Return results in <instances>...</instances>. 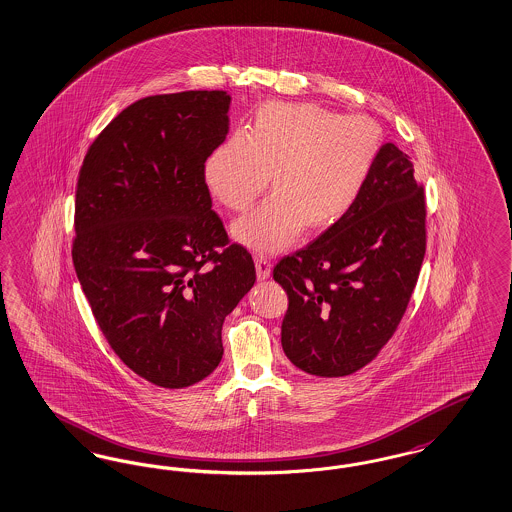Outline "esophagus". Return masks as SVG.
<instances>
[{"mask_svg":"<svg viewBox=\"0 0 512 512\" xmlns=\"http://www.w3.org/2000/svg\"><path fill=\"white\" fill-rule=\"evenodd\" d=\"M255 268H257V278L259 280H266L270 276L272 270V263L266 255H255Z\"/></svg>","mask_w":512,"mask_h":512,"instance_id":"obj_1","label":"esophagus"}]
</instances>
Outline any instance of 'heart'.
<instances>
[{
  "label": "heart",
  "instance_id": "1",
  "mask_svg": "<svg viewBox=\"0 0 512 512\" xmlns=\"http://www.w3.org/2000/svg\"><path fill=\"white\" fill-rule=\"evenodd\" d=\"M381 131L366 116H337L320 104L266 103L246 135L234 133L205 162V183L221 204L246 211L270 184L274 194L234 225L257 251H280L310 230L339 221L368 181Z\"/></svg>",
  "mask_w": 512,
  "mask_h": 512
}]
</instances>
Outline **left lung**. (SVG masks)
Returning <instances> with one entry per match:
<instances>
[{
  "label": "left lung",
  "mask_w": 512,
  "mask_h": 512,
  "mask_svg": "<svg viewBox=\"0 0 512 512\" xmlns=\"http://www.w3.org/2000/svg\"><path fill=\"white\" fill-rule=\"evenodd\" d=\"M425 223V190L408 154L383 144L347 213L274 266L289 299L282 347L293 366L345 377L381 352L417 284Z\"/></svg>",
  "instance_id": "8db88e82"
}]
</instances>
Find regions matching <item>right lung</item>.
Returning a JSON list of instances; mask_svg holds the SVG:
<instances>
[{"mask_svg":"<svg viewBox=\"0 0 512 512\" xmlns=\"http://www.w3.org/2000/svg\"><path fill=\"white\" fill-rule=\"evenodd\" d=\"M228 106L226 91L141 99L99 133L78 177L83 293L123 364L164 389L219 366L223 322L255 284L251 253L230 244L205 183Z\"/></svg>","mask_w":512,"mask_h":512,"instance_id":"add662e5","label":"right lung"}]
</instances>
